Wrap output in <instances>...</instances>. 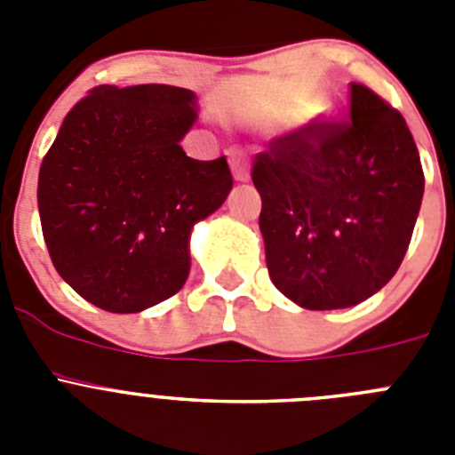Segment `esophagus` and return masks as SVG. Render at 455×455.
<instances>
[{
  "instance_id": "34e87169",
  "label": "esophagus",
  "mask_w": 455,
  "mask_h": 455,
  "mask_svg": "<svg viewBox=\"0 0 455 455\" xmlns=\"http://www.w3.org/2000/svg\"><path fill=\"white\" fill-rule=\"evenodd\" d=\"M230 164L232 172H235L236 182H246L251 178V168H248V155L241 148H232L230 150Z\"/></svg>"
}]
</instances>
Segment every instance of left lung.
<instances>
[{
    "instance_id": "1",
    "label": "left lung",
    "mask_w": 455,
    "mask_h": 455,
    "mask_svg": "<svg viewBox=\"0 0 455 455\" xmlns=\"http://www.w3.org/2000/svg\"><path fill=\"white\" fill-rule=\"evenodd\" d=\"M273 284L305 309L363 303L399 271L424 196L403 116L351 84L348 120L271 140L252 162Z\"/></svg>"
}]
</instances>
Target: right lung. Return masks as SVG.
<instances>
[{"label": "right lung", "instance_id": "right-lung-1", "mask_svg": "<svg viewBox=\"0 0 455 455\" xmlns=\"http://www.w3.org/2000/svg\"><path fill=\"white\" fill-rule=\"evenodd\" d=\"M196 118L191 91L140 84L92 88L63 120L40 164V225L88 303L132 315L187 283L191 228L232 188L225 156L198 162L180 146Z\"/></svg>", "mask_w": 455, "mask_h": 455}]
</instances>
